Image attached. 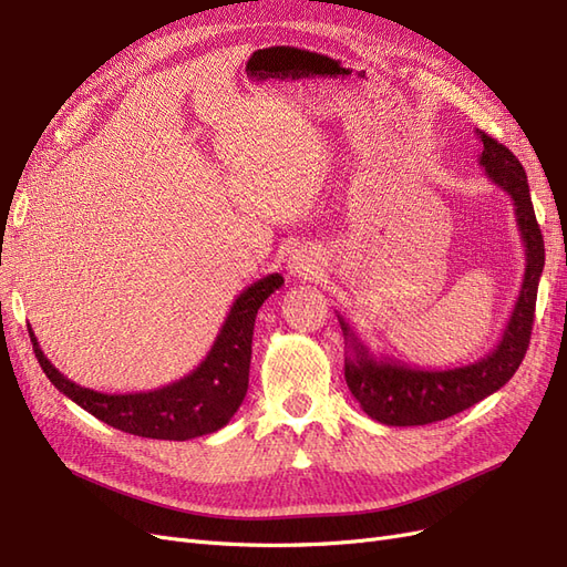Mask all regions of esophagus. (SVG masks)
Listing matches in <instances>:
<instances>
[{
    "label": "esophagus",
    "mask_w": 567,
    "mask_h": 567,
    "mask_svg": "<svg viewBox=\"0 0 567 567\" xmlns=\"http://www.w3.org/2000/svg\"><path fill=\"white\" fill-rule=\"evenodd\" d=\"M319 265H321L319 252L315 248H307V246L296 248L286 260V269L293 274V277H305V279L315 277V274L321 269Z\"/></svg>",
    "instance_id": "1"
}]
</instances>
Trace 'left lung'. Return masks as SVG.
<instances>
[{"label":"left lung","mask_w":567,"mask_h":567,"mask_svg":"<svg viewBox=\"0 0 567 567\" xmlns=\"http://www.w3.org/2000/svg\"><path fill=\"white\" fill-rule=\"evenodd\" d=\"M483 142L480 165L485 175L511 196L516 208L518 231L525 246V274L518 290L516 307L506 321V329L496 348L466 367L425 371L409 367L390 357L369 352L352 326L338 315L342 336H346V381L354 400L367 414L385 425H425L444 421L458 411L489 398L504 388L518 371L529 346L532 321H535L537 288L544 269V238L532 208L527 175L513 153L477 130Z\"/></svg>","instance_id":"8db88e82"}]
</instances>
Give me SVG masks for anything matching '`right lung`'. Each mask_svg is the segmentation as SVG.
<instances>
[{"label":"right lung","instance_id":"add662e5","mask_svg":"<svg viewBox=\"0 0 567 567\" xmlns=\"http://www.w3.org/2000/svg\"><path fill=\"white\" fill-rule=\"evenodd\" d=\"M281 274L250 284L231 305L208 357L184 379L151 392L109 394L73 383L44 357L35 333L32 350L59 392L117 431L151 440H192L225 427L248 392L252 329L262 302L281 288Z\"/></svg>","mask_w":567,"mask_h":567}]
</instances>
